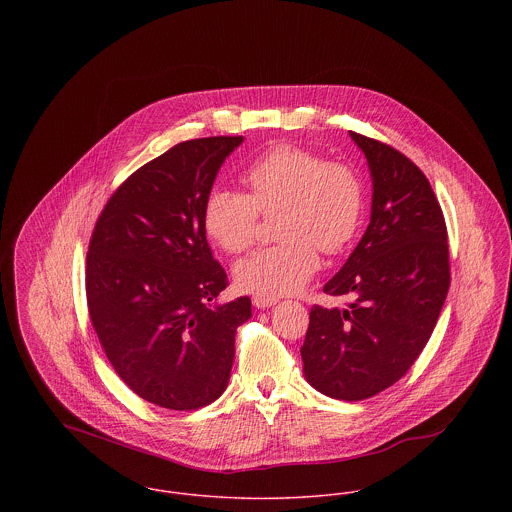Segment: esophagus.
I'll return each instance as SVG.
<instances>
[{
	"mask_svg": "<svg viewBox=\"0 0 512 512\" xmlns=\"http://www.w3.org/2000/svg\"><path fill=\"white\" fill-rule=\"evenodd\" d=\"M252 303H254V307H256V309H268V307L276 305V303H278V299H276V297H264V295H254V297H252Z\"/></svg>",
	"mask_w": 512,
	"mask_h": 512,
	"instance_id": "34e87169",
	"label": "esophagus"
}]
</instances>
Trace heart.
<instances>
[{
  "instance_id": "1",
  "label": "heart",
  "mask_w": 512,
  "mask_h": 512,
  "mask_svg": "<svg viewBox=\"0 0 512 512\" xmlns=\"http://www.w3.org/2000/svg\"><path fill=\"white\" fill-rule=\"evenodd\" d=\"M244 183L248 195L219 187L203 207L209 238L228 254L252 246L258 213H282L276 234L284 242L234 266V282L244 292L264 297L299 292L319 268L315 246L337 254L359 230L363 187L345 163L325 161L299 147H274L244 171Z\"/></svg>"
}]
</instances>
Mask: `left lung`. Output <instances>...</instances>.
Wrapping results in <instances>:
<instances>
[{"instance_id": "8db88e82", "label": "left lung", "mask_w": 512, "mask_h": 512, "mask_svg": "<svg viewBox=\"0 0 512 512\" xmlns=\"http://www.w3.org/2000/svg\"><path fill=\"white\" fill-rule=\"evenodd\" d=\"M372 179L370 222L325 284L347 307L313 305L303 374L325 396L365 400L400 380L426 347L449 290L447 228L426 175L400 151L351 132Z\"/></svg>"}]
</instances>
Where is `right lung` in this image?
<instances>
[{
  "label": "right lung",
  "mask_w": 512,
  "mask_h": 512,
  "mask_svg": "<svg viewBox=\"0 0 512 512\" xmlns=\"http://www.w3.org/2000/svg\"><path fill=\"white\" fill-rule=\"evenodd\" d=\"M242 136L171 147L110 197L86 256L92 327L118 376L147 402L197 410L228 386L236 329L250 297L220 303L226 272L213 258L203 207Z\"/></svg>",
  "instance_id": "1"
}]
</instances>
